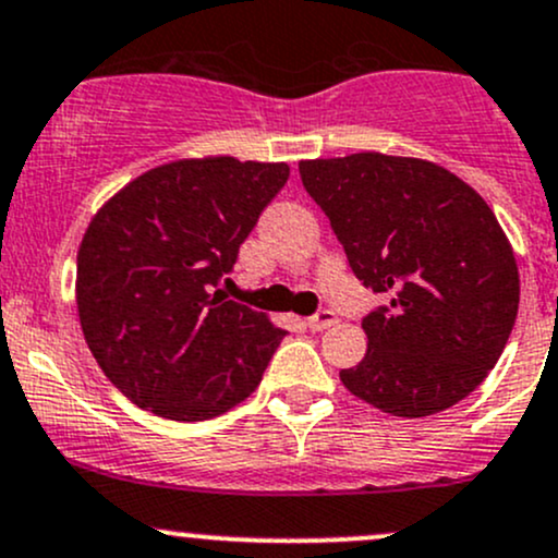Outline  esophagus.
<instances>
[{"label":"esophagus","instance_id":"esophagus-1","mask_svg":"<svg viewBox=\"0 0 558 558\" xmlns=\"http://www.w3.org/2000/svg\"><path fill=\"white\" fill-rule=\"evenodd\" d=\"M338 322V317L332 312H319V314H314V317H308L306 319V325L312 327V330H327V327H332Z\"/></svg>","mask_w":558,"mask_h":558}]
</instances>
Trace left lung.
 Instances as JSON below:
<instances>
[{
  "mask_svg": "<svg viewBox=\"0 0 558 558\" xmlns=\"http://www.w3.org/2000/svg\"><path fill=\"white\" fill-rule=\"evenodd\" d=\"M298 169L352 271L389 298L363 319L367 352L341 371L343 387L405 418L468 398L519 314V266L492 206L449 169L408 155L354 153Z\"/></svg>",
  "mask_w": 558,
  "mask_h": 558,
  "instance_id": "8db88e82",
  "label": "left lung"
}]
</instances>
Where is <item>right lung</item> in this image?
I'll list each match as a JSON object with an SVG mask.
<instances>
[{
    "instance_id": "add662e5",
    "label": "right lung",
    "mask_w": 558,
    "mask_h": 558,
    "mask_svg": "<svg viewBox=\"0 0 558 558\" xmlns=\"http://www.w3.org/2000/svg\"><path fill=\"white\" fill-rule=\"evenodd\" d=\"M287 163L231 155L155 166L101 204L77 252L80 327L134 405L201 422L250 398L284 330L217 290Z\"/></svg>"
}]
</instances>
